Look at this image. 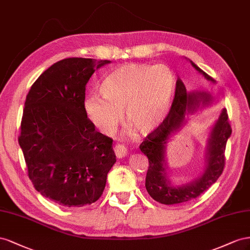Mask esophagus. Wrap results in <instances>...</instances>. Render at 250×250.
I'll list each match as a JSON object with an SVG mask.
<instances>
[{
	"label": "esophagus",
	"instance_id": "obj_1",
	"mask_svg": "<svg viewBox=\"0 0 250 250\" xmlns=\"http://www.w3.org/2000/svg\"><path fill=\"white\" fill-rule=\"evenodd\" d=\"M114 153H115L117 158H123L126 155V147L124 145H116L114 146Z\"/></svg>",
	"mask_w": 250,
	"mask_h": 250
}]
</instances>
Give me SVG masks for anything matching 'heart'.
<instances>
[{
	"label": "heart",
	"instance_id": "b5f03b06",
	"mask_svg": "<svg viewBox=\"0 0 250 250\" xmlns=\"http://www.w3.org/2000/svg\"><path fill=\"white\" fill-rule=\"evenodd\" d=\"M175 84V74L166 65L129 63L112 71L103 81L104 99L91 95L84 99V111L104 134L116 131L123 111L127 123L147 134L165 120Z\"/></svg>",
	"mask_w": 250,
	"mask_h": 250
}]
</instances>
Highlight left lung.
<instances>
[{"label":"left lung","mask_w":250,"mask_h":250,"mask_svg":"<svg viewBox=\"0 0 250 250\" xmlns=\"http://www.w3.org/2000/svg\"><path fill=\"white\" fill-rule=\"evenodd\" d=\"M191 65L201 72L208 81L213 82L212 77L199 68L191 62ZM206 104L209 102L208 94L197 93L188 94L183 83L178 80L176 82L175 95L172 105L167 117L162 124L149 133L145 140L139 146L140 151L148 159V167L146 177V188L155 201L174 205L180 204L192 200L200 196L202 192L208 190L215 183L222 174L225 167V148L227 139L231 135V126L228 121V114L226 109L221 113V115L211 132V136L208 142V167L205 173L197 181L184 187L175 188L169 185L167 179L165 167V145L168 135L177 131L182 125L185 114L196 109L200 102Z\"/></svg>","instance_id":"1"}]
</instances>
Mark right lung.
I'll return each instance as SVG.
<instances>
[{"instance_id":"add662e5","label":"right lung","mask_w":250,"mask_h":250,"mask_svg":"<svg viewBox=\"0 0 250 250\" xmlns=\"http://www.w3.org/2000/svg\"><path fill=\"white\" fill-rule=\"evenodd\" d=\"M109 62L62 60L40 75L26 96L19 144L28 177L42 196L65 208L97 201L116 162L113 139L97 132L84 111L87 83Z\"/></svg>"}]
</instances>
